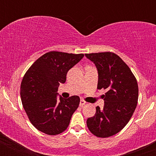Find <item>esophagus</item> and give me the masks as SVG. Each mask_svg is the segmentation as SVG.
<instances>
[{
	"label": "esophagus",
	"mask_w": 156,
	"mask_h": 156,
	"mask_svg": "<svg viewBox=\"0 0 156 156\" xmlns=\"http://www.w3.org/2000/svg\"><path fill=\"white\" fill-rule=\"evenodd\" d=\"M86 104V102L84 101V100H81V101H80V104H79V106H81V107H82V106H84V105Z\"/></svg>",
	"instance_id": "obj_1"
}]
</instances>
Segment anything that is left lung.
Here are the masks:
<instances>
[{"label":"left lung","instance_id":"8db88e82","mask_svg":"<svg viewBox=\"0 0 156 156\" xmlns=\"http://www.w3.org/2000/svg\"><path fill=\"white\" fill-rule=\"evenodd\" d=\"M98 72L99 90L104 106L96 107V114L87 120L90 131L98 137H108L122 130L134 112L138 101V84L127 65L112 52L86 53Z\"/></svg>","mask_w":156,"mask_h":156}]
</instances>
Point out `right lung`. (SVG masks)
Segmentation results:
<instances>
[{
  "mask_svg": "<svg viewBox=\"0 0 156 156\" xmlns=\"http://www.w3.org/2000/svg\"><path fill=\"white\" fill-rule=\"evenodd\" d=\"M83 57V53L50 51L38 58L25 74L20 87L22 103L31 123L40 131L56 135L68 127L80 98L58 97V87L66 82L69 69Z\"/></svg>",
  "mask_w": 156,
  "mask_h": 156,
  "instance_id": "right-lung-1",
  "label": "right lung"
}]
</instances>
